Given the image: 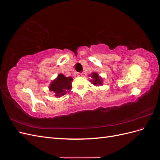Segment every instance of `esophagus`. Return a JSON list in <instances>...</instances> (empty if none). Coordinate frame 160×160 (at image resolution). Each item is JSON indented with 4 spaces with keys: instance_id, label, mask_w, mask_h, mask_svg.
I'll list each match as a JSON object with an SVG mask.
<instances>
[{
    "instance_id": "1",
    "label": "esophagus",
    "mask_w": 160,
    "mask_h": 160,
    "mask_svg": "<svg viewBox=\"0 0 160 160\" xmlns=\"http://www.w3.org/2000/svg\"><path fill=\"white\" fill-rule=\"evenodd\" d=\"M77 76L78 77H81V76H83V73H82V72H77Z\"/></svg>"
}]
</instances>
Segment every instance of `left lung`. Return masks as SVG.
<instances>
[{
  "mask_svg": "<svg viewBox=\"0 0 160 160\" xmlns=\"http://www.w3.org/2000/svg\"><path fill=\"white\" fill-rule=\"evenodd\" d=\"M91 77L93 78V81H91L92 83L95 85H102V79H101V77L98 76V75L96 73V72H92L91 74Z\"/></svg>",
  "mask_w": 160,
  "mask_h": 160,
  "instance_id": "left-lung-1",
  "label": "left lung"
}]
</instances>
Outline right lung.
<instances>
[{
	"label": "right lung",
	"instance_id": "add662e5",
	"mask_svg": "<svg viewBox=\"0 0 160 160\" xmlns=\"http://www.w3.org/2000/svg\"><path fill=\"white\" fill-rule=\"evenodd\" d=\"M72 77H66L62 74H59L57 79L52 81L49 90L54 93L55 96L60 98L65 95L67 91L71 89Z\"/></svg>",
	"mask_w": 160,
	"mask_h": 160
}]
</instances>
